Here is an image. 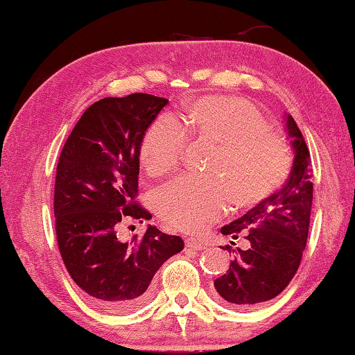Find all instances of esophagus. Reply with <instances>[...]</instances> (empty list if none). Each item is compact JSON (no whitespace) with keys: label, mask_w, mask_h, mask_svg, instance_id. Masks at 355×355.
Masks as SVG:
<instances>
[{"label":"esophagus","mask_w":355,"mask_h":355,"mask_svg":"<svg viewBox=\"0 0 355 355\" xmlns=\"http://www.w3.org/2000/svg\"><path fill=\"white\" fill-rule=\"evenodd\" d=\"M185 248L193 249V250H201V249H205V244L196 241L195 238H187V239H185Z\"/></svg>","instance_id":"34e87169"}]
</instances>
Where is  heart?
I'll return each instance as SVG.
<instances>
[{
	"instance_id": "1",
	"label": "heart",
	"mask_w": 355,
	"mask_h": 355,
	"mask_svg": "<svg viewBox=\"0 0 355 355\" xmlns=\"http://www.w3.org/2000/svg\"><path fill=\"white\" fill-rule=\"evenodd\" d=\"M182 125L160 114L139 141V160L150 176L176 170L190 139L214 147L206 166L208 179L179 178L160 190V219L176 230L195 233L236 209L270 200L291 173V149L260 109L238 96H203L190 103Z\"/></svg>"
}]
</instances>
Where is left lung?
<instances>
[{"label":"left lung","mask_w":355,"mask_h":355,"mask_svg":"<svg viewBox=\"0 0 355 355\" xmlns=\"http://www.w3.org/2000/svg\"><path fill=\"white\" fill-rule=\"evenodd\" d=\"M287 130L295 159L284 187L220 228L222 234L246 241L244 249L222 248L234 254L230 270L214 281L217 295L227 306L250 308L279 295L295 276L306 248L313 168L308 146L292 116H287Z\"/></svg>","instance_id":"1"}]
</instances>
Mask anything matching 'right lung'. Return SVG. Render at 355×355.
<instances>
[{
  "instance_id": "add662e5",
  "label": "right lung",
  "mask_w": 355,
  "mask_h": 355,
  "mask_svg": "<svg viewBox=\"0 0 355 355\" xmlns=\"http://www.w3.org/2000/svg\"><path fill=\"white\" fill-rule=\"evenodd\" d=\"M166 98H103L79 119L60 154L53 190L58 250L73 281L101 311L128 313L150 295V281L184 241L147 227L122 243L125 219L150 212L136 200L139 141Z\"/></svg>"
}]
</instances>
